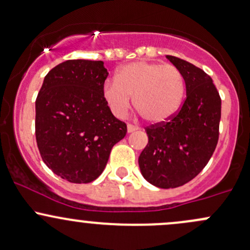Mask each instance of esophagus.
Here are the masks:
<instances>
[{"label":"esophagus","instance_id":"obj_1","mask_svg":"<svg viewBox=\"0 0 250 250\" xmlns=\"http://www.w3.org/2000/svg\"><path fill=\"white\" fill-rule=\"evenodd\" d=\"M137 130H138V127H137V126L132 125V124H128V125H127V132H128V133L135 132V131H137Z\"/></svg>","mask_w":250,"mask_h":250}]
</instances>
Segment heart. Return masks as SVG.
I'll list each match as a JSON object with an SVG mask.
<instances>
[{
  "instance_id": "obj_1",
  "label": "heart",
  "mask_w": 250,
  "mask_h": 250,
  "mask_svg": "<svg viewBox=\"0 0 250 250\" xmlns=\"http://www.w3.org/2000/svg\"><path fill=\"white\" fill-rule=\"evenodd\" d=\"M185 94L182 72L171 64L138 61L126 64L115 80L104 83L103 95L118 118H124L131 107V96L137 111L149 123H163L179 109Z\"/></svg>"
}]
</instances>
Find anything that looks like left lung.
Wrapping results in <instances>:
<instances>
[{
    "mask_svg": "<svg viewBox=\"0 0 250 250\" xmlns=\"http://www.w3.org/2000/svg\"><path fill=\"white\" fill-rule=\"evenodd\" d=\"M182 72L186 100L168 122L146 128V146L138 165L147 182L175 188L194 179L216 149L221 122V98L212 79L198 66L167 56Z\"/></svg>",
    "mask_w": 250,
    "mask_h": 250,
    "instance_id": "8db88e82",
    "label": "left lung"
}]
</instances>
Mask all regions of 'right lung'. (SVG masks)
<instances>
[{
	"mask_svg": "<svg viewBox=\"0 0 250 250\" xmlns=\"http://www.w3.org/2000/svg\"><path fill=\"white\" fill-rule=\"evenodd\" d=\"M108 76L103 61L70 60L45 76L36 100V138L42 161L56 175L88 184L101 175L125 123L103 95Z\"/></svg>",
	"mask_w": 250,
	"mask_h": 250,
	"instance_id": "add662e5",
	"label": "right lung"
}]
</instances>
